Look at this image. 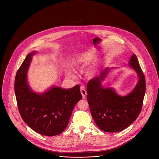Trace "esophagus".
<instances>
[{"instance_id":"obj_1","label":"esophagus","mask_w":159,"mask_h":159,"mask_svg":"<svg viewBox=\"0 0 159 159\" xmlns=\"http://www.w3.org/2000/svg\"><path fill=\"white\" fill-rule=\"evenodd\" d=\"M80 93L82 95L83 98H84L85 97V95L87 94V91L85 90V89L84 86H81L80 87Z\"/></svg>"}]
</instances>
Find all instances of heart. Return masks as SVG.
<instances>
[{
	"mask_svg": "<svg viewBox=\"0 0 159 159\" xmlns=\"http://www.w3.org/2000/svg\"><path fill=\"white\" fill-rule=\"evenodd\" d=\"M95 51L94 50H89L87 51L77 57L74 58L70 63V65L72 67L77 68L85 63H87L91 61L92 59L95 57ZM98 67V59L95 58L90 62L85 70V74L87 76H93L95 74Z\"/></svg>",
	"mask_w": 159,
	"mask_h": 159,
	"instance_id": "b5f03b06",
	"label": "heart"
}]
</instances>
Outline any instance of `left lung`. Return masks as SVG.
I'll list each match as a JSON object with an SVG mask.
<instances>
[{
	"label": "left lung",
	"instance_id": "left-lung-1",
	"mask_svg": "<svg viewBox=\"0 0 159 159\" xmlns=\"http://www.w3.org/2000/svg\"><path fill=\"white\" fill-rule=\"evenodd\" d=\"M138 75L134 89L126 95H120L112 87L102 85L108 74L116 68H106L87 85V101L92 116L102 131L115 133L131 125L139 116L145 94V79L137 56L133 54L126 65Z\"/></svg>",
	"mask_w": 159,
	"mask_h": 159
}]
</instances>
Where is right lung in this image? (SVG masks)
<instances>
[{
	"label": "right lung",
	"instance_id": "right-lung-1",
	"mask_svg": "<svg viewBox=\"0 0 159 159\" xmlns=\"http://www.w3.org/2000/svg\"><path fill=\"white\" fill-rule=\"evenodd\" d=\"M29 53L17 70L14 90L20 115L34 131L44 136L61 133L69 123L75 105L82 98L79 85L70 89L53 85L42 93L32 89L28 72L33 56Z\"/></svg>",
	"mask_w": 159,
	"mask_h": 159
}]
</instances>
